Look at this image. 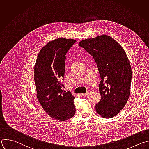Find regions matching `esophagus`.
I'll list each match as a JSON object with an SVG mask.
<instances>
[{
	"label": "esophagus",
	"instance_id": "obj_1",
	"mask_svg": "<svg viewBox=\"0 0 149 149\" xmlns=\"http://www.w3.org/2000/svg\"><path fill=\"white\" fill-rule=\"evenodd\" d=\"M89 91H88L87 92H86V93H82V95L83 96H86V95H88L89 94Z\"/></svg>",
	"mask_w": 149,
	"mask_h": 149
}]
</instances>
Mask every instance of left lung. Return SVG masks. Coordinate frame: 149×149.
Masks as SVG:
<instances>
[{
  "label": "left lung",
  "mask_w": 149,
  "mask_h": 149,
  "mask_svg": "<svg viewBox=\"0 0 149 149\" xmlns=\"http://www.w3.org/2000/svg\"><path fill=\"white\" fill-rule=\"evenodd\" d=\"M78 44L93 57L101 78V99L96 111L104 118H113L124 108L130 95L132 69L127 56L116 40L105 34Z\"/></svg>",
  "instance_id": "left-lung-1"
}]
</instances>
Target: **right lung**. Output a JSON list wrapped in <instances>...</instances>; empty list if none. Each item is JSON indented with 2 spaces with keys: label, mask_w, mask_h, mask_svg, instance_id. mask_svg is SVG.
Segmentation results:
<instances>
[{
  "label": "right lung",
  "mask_w": 149,
  "mask_h": 149,
  "mask_svg": "<svg viewBox=\"0 0 149 149\" xmlns=\"http://www.w3.org/2000/svg\"><path fill=\"white\" fill-rule=\"evenodd\" d=\"M76 42L59 38L48 42L40 51L34 65L37 97L44 111L52 118L65 121L75 113V97L64 85L67 52Z\"/></svg>",
  "instance_id": "add662e5"
}]
</instances>
